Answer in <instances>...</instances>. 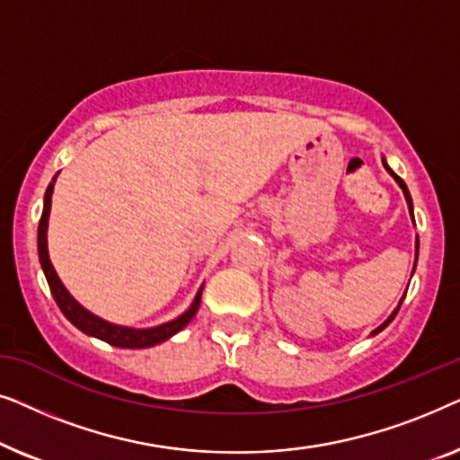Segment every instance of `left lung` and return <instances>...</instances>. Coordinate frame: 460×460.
Wrapping results in <instances>:
<instances>
[{"instance_id":"1","label":"left lung","mask_w":460,"mask_h":460,"mask_svg":"<svg viewBox=\"0 0 460 460\" xmlns=\"http://www.w3.org/2000/svg\"><path fill=\"white\" fill-rule=\"evenodd\" d=\"M383 167H385V169H387V172H389V175H392V178H394L395 181H398V186L402 188V192H404V197H406V203H408V209H411V216H412V199H411V192H408V188H406V184H404V180H402L398 173H394V169L387 165V163H385V159H383ZM412 222H414V216H412ZM417 257H419V238H417ZM414 266H417V261H414ZM412 272H414V270H412ZM402 301H404V297H402V299H400V304H398V307H395V310L392 312V316H389V318L385 320V323H383L381 326H376V329H375L373 332H370V335H376V332H381L383 329H385V326H387L389 323H392V320L395 318V314H398V310H400Z\"/></svg>"}]
</instances>
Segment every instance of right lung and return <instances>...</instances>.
Wrapping results in <instances>:
<instances>
[{"mask_svg": "<svg viewBox=\"0 0 460 460\" xmlns=\"http://www.w3.org/2000/svg\"><path fill=\"white\" fill-rule=\"evenodd\" d=\"M54 181H49L46 197H43V213L40 219V228H37V251H40V261L41 270L46 274V280L49 285V291H52L56 304H58L60 312L65 314L66 320H71V324L77 326L79 331H84L85 335L102 339V341L115 345V348H125V349H142V348H153V345H159L167 341L169 337H173L175 332H180L184 326L194 318V314L199 312L200 305V295H203V287L199 288L197 297H194L192 305L178 316L172 323L153 326V329H129V326H119L112 323H106V320L98 318L96 314L85 310L79 301L73 299V295L66 291V287L62 285L58 274L49 261L48 255V217H49V207H52V192H54Z\"/></svg>", "mask_w": 460, "mask_h": 460, "instance_id": "obj_1", "label": "right lung"}]
</instances>
